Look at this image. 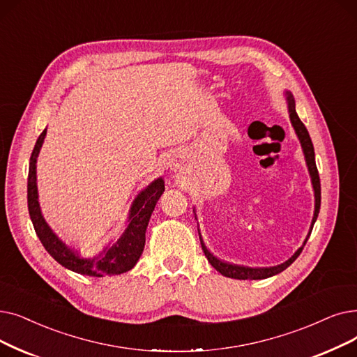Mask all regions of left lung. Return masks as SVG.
Instances as JSON below:
<instances>
[{"label": "left lung", "mask_w": 357, "mask_h": 357, "mask_svg": "<svg viewBox=\"0 0 357 357\" xmlns=\"http://www.w3.org/2000/svg\"><path fill=\"white\" fill-rule=\"evenodd\" d=\"M286 99H287V107H289V115H290V122L298 134V138L301 142V146L303 149V154H305V160L307 165V170H309V175H311V181H312V187H314V194H315V211H314V217H312V223H311V229H309V234L303 242V245L299 248V250L294 252L286 262L280 266H275V267H243V266H236V264H229V262H225L219 258H215L208 250L207 246L204 245L203 239H201L199 235V242H201V248H203V251L208 259L210 264L219 271L220 274L230 277V278H238V280H261V278H268L271 275H275L278 273H282L283 270H286L291 262L296 259L303 246L306 243V241L309 239V235H311L314 223L317 222V217L319 213V207H321V182H319V175H318V169H317V163H315V151H314V144L311 142V137H309V132L306 130V127L303 126V122L299 119L298 114H296V105H294V99L291 96L290 91H286Z\"/></svg>", "instance_id": "8db88e82"}]
</instances>
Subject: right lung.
Instances as JSON below:
<instances>
[{"mask_svg":"<svg viewBox=\"0 0 357 357\" xmlns=\"http://www.w3.org/2000/svg\"><path fill=\"white\" fill-rule=\"evenodd\" d=\"M46 135V128L39 135L35 149L30 156L29 163V178H27V207L30 219H32L33 227L38 238L40 239L45 250L50 255L59 262L61 266L84 275L91 277H103V275H115L130 271L138 258L142 257L144 243H146V229L151 213L156 207L160 195L165 191V182L162 178L153 181L146 190L137 195L130 210L128 225L123 230L121 238L107 245L102 252L91 258H83L77 251L61 242L58 236L51 230L48 223L45 222L40 213L39 201H38V185H36V162L40 147L43 144Z\"/></svg>","mask_w":357,"mask_h":357,"instance_id":"add662e5","label":"right lung"}]
</instances>
